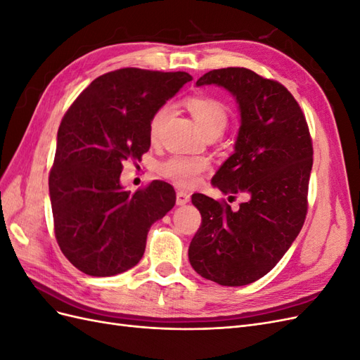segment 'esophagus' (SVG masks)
Wrapping results in <instances>:
<instances>
[{"instance_id": "34e87169", "label": "esophagus", "mask_w": 360, "mask_h": 360, "mask_svg": "<svg viewBox=\"0 0 360 360\" xmlns=\"http://www.w3.org/2000/svg\"><path fill=\"white\" fill-rule=\"evenodd\" d=\"M189 201H191V195L188 192H184V191L177 192V200H176L177 205H184V204H188Z\"/></svg>"}]
</instances>
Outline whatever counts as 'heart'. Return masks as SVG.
I'll list each match as a JSON object with an SVG mask.
<instances>
[{"label": "heart", "mask_w": 360, "mask_h": 360, "mask_svg": "<svg viewBox=\"0 0 360 360\" xmlns=\"http://www.w3.org/2000/svg\"><path fill=\"white\" fill-rule=\"evenodd\" d=\"M184 106L192 114L195 122L204 130V132H210L214 129H222L226 126L228 122V111L224 102H221L217 97L209 94H195L189 96L184 101ZM169 114V106L163 105L155 111L150 120V138L156 139L159 135V130L165 122L167 115ZM209 168V160L201 156H174L160 163L159 172L163 177L174 181L179 186L191 188L198 181V177Z\"/></svg>", "instance_id": "b5f03b06"}]
</instances>
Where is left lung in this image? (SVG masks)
I'll return each instance as SVG.
<instances>
[{
	"label": "left lung",
	"instance_id": "obj_1",
	"mask_svg": "<svg viewBox=\"0 0 360 360\" xmlns=\"http://www.w3.org/2000/svg\"><path fill=\"white\" fill-rule=\"evenodd\" d=\"M219 85L240 111L234 153L212 179L238 209L192 195L201 226L189 246L193 270L219 285L240 287L263 278L300 233L308 210L312 143L299 103L284 85L245 68L202 75L197 85Z\"/></svg>",
	"mask_w": 360,
	"mask_h": 360
}]
</instances>
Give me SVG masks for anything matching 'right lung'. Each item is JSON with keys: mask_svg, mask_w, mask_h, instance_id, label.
I'll return each mask as SVG.
<instances>
[{"mask_svg": "<svg viewBox=\"0 0 360 360\" xmlns=\"http://www.w3.org/2000/svg\"><path fill=\"white\" fill-rule=\"evenodd\" d=\"M189 81L186 72L118 69L96 78L63 117L49 197L61 252L84 274L136 266L150 226L176 204L171 184L153 180L130 193L120 174L148 151L151 115Z\"/></svg>", "mask_w": 360, "mask_h": 360, "instance_id": "1", "label": "right lung"}]
</instances>
